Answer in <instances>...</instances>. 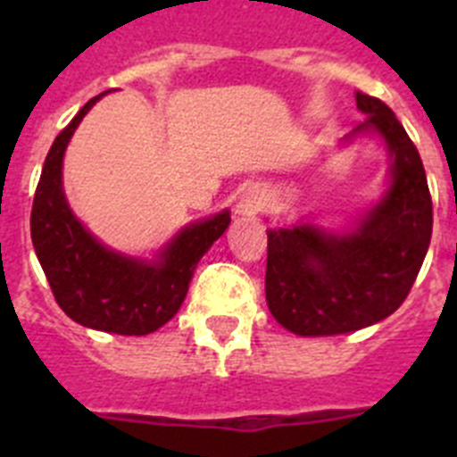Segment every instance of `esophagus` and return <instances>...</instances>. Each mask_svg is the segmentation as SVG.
Returning a JSON list of instances; mask_svg holds the SVG:
<instances>
[{"mask_svg":"<svg viewBox=\"0 0 457 457\" xmlns=\"http://www.w3.org/2000/svg\"><path fill=\"white\" fill-rule=\"evenodd\" d=\"M261 205H263V194H261V189L249 187L245 189L240 199H237L236 212L242 220H249V217H253L258 210H261Z\"/></svg>","mask_w":457,"mask_h":457,"instance_id":"esophagus-1","label":"esophagus"}]
</instances>
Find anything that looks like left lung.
I'll return each mask as SVG.
<instances>
[{
    "label": "left lung",
    "mask_w": 457,
    "mask_h": 457,
    "mask_svg": "<svg viewBox=\"0 0 457 457\" xmlns=\"http://www.w3.org/2000/svg\"><path fill=\"white\" fill-rule=\"evenodd\" d=\"M366 116L343 146L373 135L389 153L386 187L343 231L311 221L268 228L265 300L297 337H334L375 325L405 302L433 236V201L417 146L382 100L354 93Z\"/></svg>",
    "instance_id": "obj_1"
}]
</instances>
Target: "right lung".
Wrapping results in <instances>:
<instances>
[{
	"mask_svg": "<svg viewBox=\"0 0 457 457\" xmlns=\"http://www.w3.org/2000/svg\"><path fill=\"white\" fill-rule=\"evenodd\" d=\"M103 96L79 109L47 153L31 208V242L56 304L68 318L98 332L144 337L179 313L194 270L231 224V210L189 221L155 258L128 256L103 245L75 217L63 192L68 144Z\"/></svg>",
	"mask_w": 457,
	"mask_h": 457,
	"instance_id": "right-lung-1",
	"label": "right lung"
}]
</instances>
